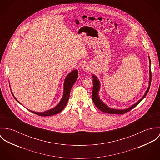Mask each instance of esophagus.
Wrapping results in <instances>:
<instances>
[{
    "label": "esophagus",
    "instance_id": "esophagus-1",
    "mask_svg": "<svg viewBox=\"0 0 160 160\" xmlns=\"http://www.w3.org/2000/svg\"><path fill=\"white\" fill-rule=\"evenodd\" d=\"M91 69V65L89 63H84L82 66V69H83L84 71H89Z\"/></svg>",
    "mask_w": 160,
    "mask_h": 160
}]
</instances>
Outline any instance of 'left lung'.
Listing matches in <instances>:
<instances>
[{
  "label": "left lung",
  "mask_w": 160,
  "mask_h": 160,
  "mask_svg": "<svg viewBox=\"0 0 160 160\" xmlns=\"http://www.w3.org/2000/svg\"><path fill=\"white\" fill-rule=\"evenodd\" d=\"M149 58V63H150V70H149V81H148V87L147 89V91L145 92L144 95L143 97L137 101V102L132 105L130 106L129 107L125 108V109H116V108H110L106 103H105L102 99H100L99 97V91L100 89V82L98 78L94 75L92 74V78H93V91H92V100L93 102L95 104V105L102 112L109 113V114H124L125 113H127L133 109L134 107H136L137 105L144 98V97L147 95L148 93L150 87V84H151V79H152V74H151V71H150V65H151V62H150V57L148 56Z\"/></svg>",
  "instance_id": "left-lung-1"
}]
</instances>
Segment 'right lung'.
Returning a JSON list of instances; mask_svg holds the SVG:
<instances>
[{
  "label": "right lung",
  "mask_w": 160,
  "mask_h": 160,
  "mask_svg": "<svg viewBox=\"0 0 160 160\" xmlns=\"http://www.w3.org/2000/svg\"><path fill=\"white\" fill-rule=\"evenodd\" d=\"M78 77V69H74L72 71H71L68 74V75L66 76L64 81V84H63V93L62 99L59 102V103L53 108L48 110L47 111H45L44 112H34L32 110L29 111L31 112L32 113L34 114H38L41 116H52L54 114H58V113L61 112L66 107L69 98V95H70V92L71 89L76 81ZM12 94L13 95V97L15 99L21 104V103L15 97L12 91H11Z\"/></svg>",
  "instance_id": "obj_1"
}]
</instances>
